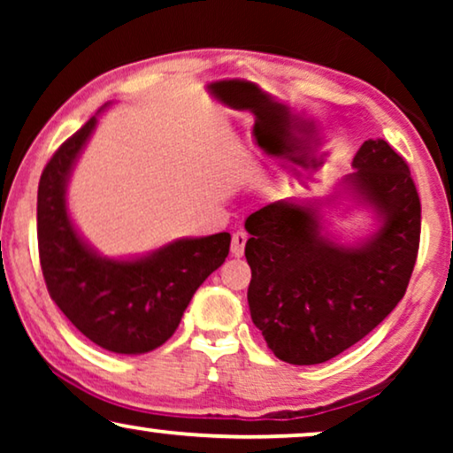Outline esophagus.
Listing matches in <instances>:
<instances>
[{
  "label": "esophagus",
  "mask_w": 453,
  "mask_h": 453,
  "mask_svg": "<svg viewBox=\"0 0 453 453\" xmlns=\"http://www.w3.org/2000/svg\"><path fill=\"white\" fill-rule=\"evenodd\" d=\"M245 243H247V233L245 231H237L233 233V241H231V253L234 257H241L245 251Z\"/></svg>",
  "instance_id": "1"
}]
</instances>
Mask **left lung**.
Returning <instances> with one entry per match:
<instances>
[{
    "instance_id": "obj_1",
    "label": "left lung",
    "mask_w": 453,
    "mask_h": 453,
    "mask_svg": "<svg viewBox=\"0 0 453 453\" xmlns=\"http://www.w3.org/2000/svg\"><path fill=\"white\" fill-rule=\"evenodd\" d=\"M346 183L381 219L358 247L321 234L319 208L272 202L245 220L251 319L284 363L318 365L381 324L411 282L420 243V200L406 160L367 140Z\"/></svg>"
}]
</instances>
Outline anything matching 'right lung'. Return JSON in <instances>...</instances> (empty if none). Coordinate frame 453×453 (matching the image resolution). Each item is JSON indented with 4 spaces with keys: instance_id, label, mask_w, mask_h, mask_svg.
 Segmentation results:
<instances>
[{
    "instance_id": "right-lung-1",
    "label": "right lung",
    "mask_w": 453,
    "mask_h": 453,
    "mask_svg": "<svg viewBox=\"0 0 453 453\" xmlns=\"http://www.w3.org/2000/svg\"><path fill=\"white\" fill-rule=\"evenodd\" d=\"M96 126L92 115L42 169L36 237L49 295L86 338L117 355H142L175 334L200 284L228 256L231 234L179 239L140 259L101 257L80 239L65 208V185Z\"/></svg>"
}]
</instances>
